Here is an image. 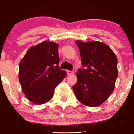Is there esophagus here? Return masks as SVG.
<instances>
[{"mask_svg": "<svg viewBox=\"0 0 134 134\" xmlns=\"http://www.w3.org/2000/svg\"><path fill=\"white\" fill-rule=\"evenodd\" d=\"M72 73H73V72L71 71V70H67V75H71Z\"/></svg>", "mask_w": 134, "mask_h": 134, "instance_id": "esophagus-1", "label": "esophagus"}]
</instances>
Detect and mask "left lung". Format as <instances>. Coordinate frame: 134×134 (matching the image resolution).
<instances>
[{
    "label": "left lung",
    "mask_w": 134,
    "mask_h": 134,
    "mask_svg": "<svg viewBox=\"0 0 134 134\" xmlns=\"http://www.w3.org/2000/svg\"><path fill=\"white\" fill-rule=\"evenodd\" d=\"M85 69H78L72 86L77 99L87 107H98L113 93L118 77L117 58L107 44L76 41Z\"/></svg>",
    "instance_id": "obj_1"
}]
</instances>
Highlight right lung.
<instances>
[{"label":"right lung","instance_id":"1","mask_svg":"<svg viewBox=\"0 0 134 134\" xmlns=\"http://www.w3.org/2000/svg\"><path fill=\"white\" fill-rule=\"evenodd\" d=\"M58 44L44 41L29 48L19 63V79L23 93L31 102L42 104L53 97L54 90L65 77L60 69Z\"/></svg>","mask_w":134,"mask_h":134}]
</instances>
